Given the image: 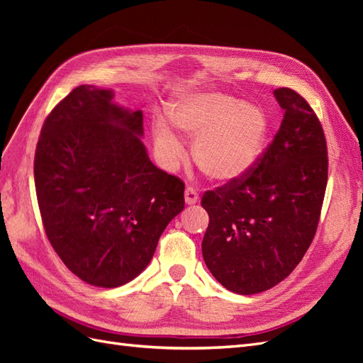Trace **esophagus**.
<instances>
[{"label": "esophagus", "instance_id": "esophagus-1", "mask_svg": "<svg viewBox=\"0 0 363 363\" xmlns=\"http://www.w3.org/2000/svg\"><path fill=\"white\" fill-rule=\"evenodd\" d=\"M184 201L188 206H192L195 204L196 201H199V194H196V191L194 188H186L184 191Z\"/></svg>", "mask_w": 363, "mask_h": 363}]
</instances>
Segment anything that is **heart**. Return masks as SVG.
<instances>
[{"label":"heart","mask_w":363,"mask_h":363,"mask_svg":"<svg viewBox=\"0 0 363 363\" xmlns=\"http://www.w3.org/2000/svg\"><path fill=\"white\" fill-rule=\"evenodd\" d=\"M169 123L194 142V160L218 183H232L256 168L267 148L271 123L262 107L223 92H195L175 98L167 108ZM155 144L167 162L183 144L174 130L157 121Z\"/></svg>","instance_id":"heart-1"}]
</instances>
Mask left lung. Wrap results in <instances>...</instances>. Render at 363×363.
<instances>
[{"label": "left lung", "instance_id": "left-lung-1", "mask_svg": "<svg viewBox=\"0 0 363 363\" xmlns=\"http://www.w3.org/2000/svg\"><path fill=\"white\" fill-rule=\"evenodd\" d=\"M284 111L272 144L247 177L204 194L203 257L212 276L239 295L286 279L311 247L327 186L321 123L301 95L274 91Z\"/></svg>", "mask_w": 363, "mask_h": 363}]
</instances>
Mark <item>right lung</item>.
I'll return each mask as SVG.
<instances>
[{"label":"right lung","instance_id":"1","mask_svg":"<svg viewBox=\"0 0 363 363\" xmlns=\"http://www.w3.org/2000/svg\"><path fill=\"white\" fill-rule=\"evenodd\" d=\"M83 84L43 123L35 184L50 242L77 277L118 288L144 271L184 208V184L148 157L142 111Z\"/></svg>","mask_w":363,"mask_h":363}]
</instances>
